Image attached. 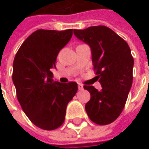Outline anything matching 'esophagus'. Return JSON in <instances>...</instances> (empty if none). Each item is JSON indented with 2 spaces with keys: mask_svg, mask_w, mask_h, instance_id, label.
<instances>
[{
  "mask_svg": "<svg viewBox=\"0 0 149 149\" xmlns=\"http://www.w3.org/2000/svg\"><path fill=\"white\" fill-rule=\"evenodd\" d=\"M78 89H79V90H83L84 89V86L82 84H78Z\"/></svg>",
  "mask_w": 149,
  "mask_h": 149,
  "instance_id": "obj_1",
  "label": "esophagus"
}]
</instances>
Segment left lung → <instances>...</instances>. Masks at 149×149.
<instances>
[{
	"instance_id": "left-lung-1",
	"label": "left lung",
	"mask_w": 149,
	"mask_h": 149,
	"mask_svg": "<svg viewBox=\"0 0 149 149\" xmlns=\"http://www.w3.org/2000/svg\"><path fill=\"white\" fill-rule=\"evenodd\" d=\"M74 34L89 45L94 70L102 86L101 90L84 86L90 93L86 113L96 124L113 123L123 111L133 83L134 58L129 45L104 26L74 30Z\"/></svg>"
}]
</instances>
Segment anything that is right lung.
I'll use <instances>...</instances> for the list:
<instances>
[{
  "label": "right lung",
  "instance_id": "add662e5",
  "mask_svg": "<svg viewBox=\"0 0 149 149\" xmlns=\"http://www.w3.org/2000/svg\"><path fill=\"white\" fill-rule=\"evenodd\" d=\"M72 35L73 29L37 30L15 56L12 80L17 100L29 119L44 130H54L63 124L67 104L77 93V83L54 81L50 71Z\"/></svg>",
  "mask_w": 149,
  "mask_h": 149
}]
</instances>
